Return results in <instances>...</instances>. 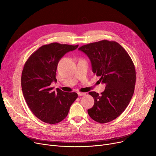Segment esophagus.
Returning <instances> with one entry per match:
<instances>
[{"mask_svg": "<svg viewBox=\"0 0 156 156\" xmlns=\"http://www.w3.org/2000/svg\"><path fill=\"white\" fill-rule=\"evenodd\" d=\"M86 94L85 93H81V92H78V96H83L85 95Z\"/></svg>", "mask_w": 156, "mask_h": 156, "instance_id": "obj_1", "label": "esophagus"}]
</instances>
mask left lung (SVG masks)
Masks as SVG:
<instances>
[{
    "mask_svg": "<svg viewBox=\"0 0 156 156\" xmlns=\"http://www.w3.org/2000/svg\"><path fill=\"white\" fill-rule=\"evenodd\" d=\"M78 50L88 57L93 73L105 85L101 95L89 92L94 105L88 109V115L100 123L115 119L125 110L134 93L136 72L132 59L114 41H99L81 46Z\"/></svg>",
    "mask_w": 156,
    "mask_h": 156,
    "instance_id": "8db88e82",
    "label": "left lung"
}]
</instances>
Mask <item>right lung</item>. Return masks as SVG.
<instances>
[{
	"label": "right lung",
	"instance_id": "obj_1",
	"mask_svg": "<svg viewBox=\"0 0 156 156\" xmlns=\"http://www.w3.org/2000/svg\"><path fill=\"white\" fill-rule=\"evenodd\" d=\"M78 47L51 43L40 47L27 61L22 71L23 96L31 112L39 119L56 124L67 116L71 104L78 97L75 92H65L51 87L56 82L57 64L68 52Z\"/></svg>",
	"mask_w": 156,
	"mask_h": 156
}]
</instances>
